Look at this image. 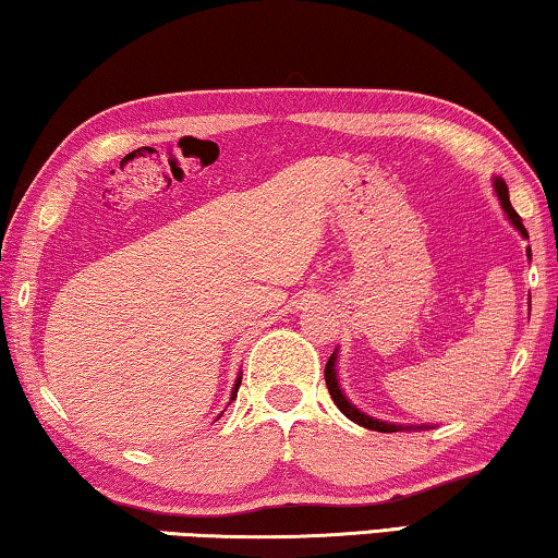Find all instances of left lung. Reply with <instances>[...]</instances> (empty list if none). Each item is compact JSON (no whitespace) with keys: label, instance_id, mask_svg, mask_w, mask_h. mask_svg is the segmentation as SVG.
I'll return each mask as SVG.
<instances>
[{"label":"left lung","instance_id":"8db88e82","mask_svg":"<svg viewBox=\"0 0 558 558\" xmlns=\"http://www.w3.org/2000/svg\"><path fill=\"white\" fill-rule=\"evenodd\" d=\"M494 193L498 197V203H501V210L506 215V220H509L511 226L521 232V238H529V232H526V228H523L519 213L511 207L509 187H506L504 178H494ZM526 253H529V260H531V251H526ZM326 384H328V393L332 398V403L338 405L340 413H343L345 418H351L353 423H359V426H363V428L380 430V434H396V430H428V428H434V426H426V423H423V426H413V423H411V426H405V423L380 421V418H373V415H368V413H363L361 409H355V405L345 398L343 388H340V378H338V348H336V353L330 355V361L326 365Z\"/></svg>","mask_w":558,"mask_h":558}]
</instances>
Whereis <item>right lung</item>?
<instances>
[{
  "mask_svg": "<svg viewBox=\"0 0 558 558\" xmlns=\"http://www.w3.org/2000/svg\"><path fill=\"white\" fill-rule=\"evenodd\" d=\"M240 380H243V373H240L235 384H232V390H230V401H235V396H238V388H240ZM220 415H222V413H220ZM220 415H218V418H220Z\"/></svg>",
  "mask_w": 558,
  "mask_h": 558,
  "instance_id": "1",
  "label": "right lung"
}]
</instances>
